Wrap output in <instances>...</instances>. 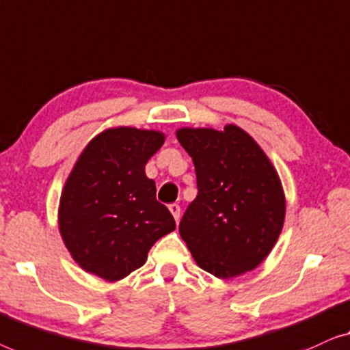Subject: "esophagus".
Here are the masks:
<instances>
[{
	"label": "esophagus",
	"instance_id": "obj_1",
	"mask_svg": "<svg viewBox=\"0 0 350 350\" xmlns=\"http://www.w3.org/2000/svg\"><path fill=\"white\" fill-rule=\"evenodd\" d=\"M168 208H170V213L173 214V217H174V220H176V224H177V222H179V219H180V206H179V204H176V203H173V204H170Z\"/></svg>",
	"mask_w": 350,
	"mask_h": 350
}]
</instances>
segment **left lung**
Wrapping results in <instances>:
<instances>
[{
    "instance_id": "1",
    "label": "left lung",
    "mask_w": 350,
    "mask_h": 350,
    "mask_svg": "<svg viewBox=\"0 0 350 350\" xmlns=\"http://www.w3.org/2000/svg\"><path fill=\"white\" fill-rule=\"evenodd\" d=\"M177 141L191 157L198 195L179 233L196 265L219 279L252 271L268 257L285 219L278 171L249 133L233 124L179 128Z\"/></svg>"
}]
</instances>
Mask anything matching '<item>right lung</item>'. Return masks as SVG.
<instances>
[{"label":"right lung","mask_w":350,"mask_h":350,"mask_svg":"<svg viewBox=\"0 0 350 350\" xmlns=\"http://www.w3.org/2000/svg\"><path fill=\"white\" fill-rule=\"evenodd\" d=\"M155 130L116 126L85 146L63 187L58 228L83 271L116 282L141 268L160 238L176 228L155 198L146 163L163 146Z\"/></svg>","instance_id":"add662e5"}]
</instances>
